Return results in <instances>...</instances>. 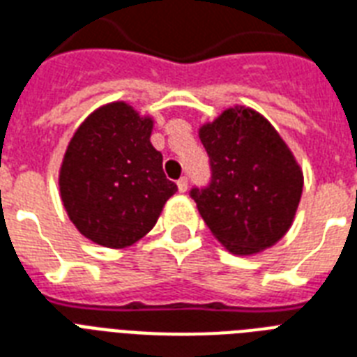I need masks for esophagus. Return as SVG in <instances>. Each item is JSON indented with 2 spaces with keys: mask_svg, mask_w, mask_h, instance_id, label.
<instances>
[{
  "mask_svg": "<svg viewBox=\"0 0 357 357\" xmlns=\"http://www.w3.org/2000/svg\"><path fill=\"white\" fill-rule=\"evenodd\" d=\"M187 187H189V181H187V178H179L178 179V190H179V192H185V190H187Z\"/></svg>",
  "mask_w": 357,
  "mask_h": 357,
  "instance_id": "1",
  "label": "esophagus"
}]
</instances>
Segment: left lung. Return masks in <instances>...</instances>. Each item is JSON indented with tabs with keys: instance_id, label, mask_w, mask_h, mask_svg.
Segmentation results:
<instances>
[{
	"instance_id": "left-lung-1",
	"label": "left lung",
	"mask_w": 357,
	"mask_h": 357,
	"mask_svg": "<svg viewBox=\"0 0 357 357\" xmlns=\"http://www.w3.org/2000/svg\"><path fill=\"white\" fill-rule=\"evenodd\" d=\"M211 181L190 190L215 238L234 255L275 245L292 227L303 172L273 125L236 106L200 127Z\"/></svg>"
}]
</instances>
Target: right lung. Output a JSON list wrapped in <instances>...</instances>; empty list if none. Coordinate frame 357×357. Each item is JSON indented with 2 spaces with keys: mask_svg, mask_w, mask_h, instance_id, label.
I'll return each instance as SVG.
<instances>
[{
  "mask_svg": "<svg viewBox=\"0 0 357 357\" xmlns=\"http://www.w3.org/2000/svg\"><path fill=\"white\" fill-rule=\"evenodd\" d=\"M153 119L123 100L97 108L76 129L59 170L65 211L93 243L125 249L155 227L178 190L151 146Z\"/></svg>",
  "mask_w": 357,
  "mask_h": 357,
  "instance_id": "1",
  "label": "right lung"
}]
</instances>
